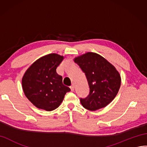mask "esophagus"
I'll use <instances>...</instances> for the list:
<instances>
[{
	"instance_id": "esophagus-1",
	"label": "esophagus",
	"mask_w": 147,
	"mask_h": 147,
	"mask_svg": "<svg viewBox=\"0 0 147 147\" xmlns=\"http://www.w3.org/2000/svg\"><path fill=\"white\" fill-rule=\"evenodd\" d=\"M70 88L71 91H72V92H74V85H71V86H70Z\"/></svg>"
}]
</instances>
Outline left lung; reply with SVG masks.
<instances>
[{
  "label": "left lung",
  "mask_w": 147,
  "mask_h": 147,
  "mask_svg": "<svg viewBox=\"0 0 147 147\" xmlns=\"http://www.w3.org/2000/svg\"><path fill=\"white\" fill-rule=\"evenodd\" d=\"M74 62L85 73L90 93L80 98L82 106L90 111L105 108L111 102L120 88L121 78L116 68L101 55L87 53L75 57Z\"/></svg>",
  "instance_id": "left-lung-1"
}]
</instances>
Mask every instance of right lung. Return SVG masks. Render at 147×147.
Here are the masks:
<instances>
[{
	"mask_svg": "<svg viewBox=\"0 0 147 147\" xmlns=\"http://www.w3.org/2000/svg\"><path fill=\"white\" fill-rule=\"evenodd\" d=\"M64 59L57 54H49L36 61L25 72L22 87L26 98L39 109L51 111L57 108L65 94L70 91L62 83L56 69Z\"/></svg>",
	"mask_w": 147,
	"mask_h": 147,
	"instance_id": "add662e5",
	"label": "right lung"
}]
</instances>
